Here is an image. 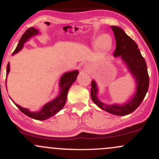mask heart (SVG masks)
Listing matches in <instances>:
<instances>
[{"label":"heart","mask_w":159,"mask_h":159,"mask_svg":"<svg viewBox=\"0 0 159 159\" xmlns=\"http://www.w3.org/2000/svg\"><path fill=\"white\" fill-rule=\"evenodd\" d=\"M96 45L102 51H107L112 46V39L108 34H103L96 40Z\"/></svg>","instance_id":"b5f03b06"}]
</instances>
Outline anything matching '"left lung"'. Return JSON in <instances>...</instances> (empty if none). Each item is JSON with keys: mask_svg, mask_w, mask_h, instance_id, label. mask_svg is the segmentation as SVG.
I'll list each match as a JSON object with an SVG mask.
<instances>
[{"mask_svg": "<svg viewBox=\"0 0 159 159\" xmlns=\"http://www.w3.org/2000/svg\"><path fill=\"white\" fill-rule=\"evenodd\" d=\"M111 28L114 32L116 41V48L114 52V56H120L122 60L127 64L130 71L136 80L137 92L129 102L122 106L116 104L109 106L101 102L98 98L97 85L93 80L91 84V98L95 104L105 111L114 115L125 116L134 111L145 98L149 89V74L146 61L138 49V46L136 43L128 36L121 28L111 26Z\"/></svg>", "mask_w": 159, "mask_h": 159, "instance_id": "left-lung-1", "label": "left lung"}]
</instances>
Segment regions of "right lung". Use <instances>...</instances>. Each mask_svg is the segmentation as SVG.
Listing matches in <instances>:
<instances>
[{"label":"right lung","instance_id":"obj_1","mask_svg":"<svg viewBox=\"0 0 159 159\" xmlns=\"http://www.w3.org/2000/svg\"><path fill=\"white\" fill-rule=\"evenodd\" d=\"M37 34H38V30L35 29L33 27L27 29L25 32L22 34L20 40H19V44H18L17 47L16 48L15 51L12 52V55L16 54L19 50H21L22 48L23 47L24 43L28 40L31 36L36 35ZM9 71H10V64L8 63L7 67V75L9 74ZM78 73L79 72L77 70H74L71 71V72L66 73V74H65L61 76L60 81V94L58 96V98L53 100L52 101L46 103L40 111L37 112V113L30 112L27 109L22 107L19 105L16 104V103H14L16 105V107L20 110L21 112H22L23 113L25 114L26 116L31 117L32 119H37V120H45V119H49V117L56 115L60 110H61L64 107L66 102V100H67V92H68L70 85L76 80Z\"/></svg>","mask_w":159,"mask_h":159}]
</instances>
